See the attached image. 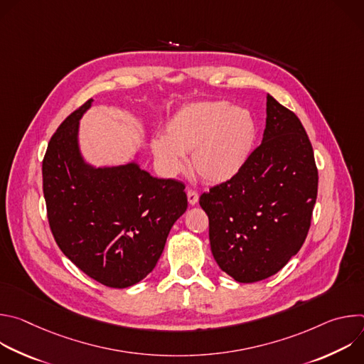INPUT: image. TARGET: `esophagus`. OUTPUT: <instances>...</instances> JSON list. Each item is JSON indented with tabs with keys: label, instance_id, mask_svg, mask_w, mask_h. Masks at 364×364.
Returning <instances> with one entry per match:
<instances>
[{
	"label": "esophagus",
	"instance_id": "34e87169",
	"mask_svg": "<svg viewBox=\"0 0 364 364\" xmlns=\"http://www.w3.org/2000/svg\"><path fill=\"white\" fill-rule=\"evenodd\" d=\"M187 200L191 205H194L197 201H198V194L194 191V190H188L187 191Z\"/></svg>",
	"mask_w": 364,
	"mask_h": 364
}]
</instances>
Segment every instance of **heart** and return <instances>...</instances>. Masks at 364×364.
Wrapping results in <instances>:
<instances>
[{"mask_svg":"<svg viewBox=\"0 0 364 364\" xmlns=\"http://www.w3.org/2000/svg\"><path fill=\"white\" fill-rule=\"evenodd\" d=\"M257 138L250 111L226 100L191 103L164 127L163 138L151 142L155 164L168 177L178 174L190 154L193 171L210 184L235 178L247 164Z\"/></svg>","mask_w":364,"mask_h":364,"instance_id":"1","label":"heart"}]
</instances>
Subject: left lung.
Here are the masks:
<instances>
[{
    "mask_svg": "<svg viewBox=\"0 0 364 364\" xmlns=\"http://www.w3.org/2000/svg\"><path fill=\"white\" fill-rule=\"evenodd\" d=\"M317 190L314 151L301 121L268 95L262 144L235 178L200 196L220 269L242 284L281 271L308 235Z\"/></svg>",
    "mask_w": 364,
    "mask_h": 364,
    "instance_id": "8db88e82",
    "label": "left lung"
}]
</instances>
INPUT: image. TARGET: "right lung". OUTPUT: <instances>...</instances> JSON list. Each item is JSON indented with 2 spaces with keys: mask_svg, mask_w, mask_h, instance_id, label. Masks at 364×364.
Listing matches in <instances>:
<instances>
[{
  "mask_svg": "<svg viewBox=\"0 0 364 364\" xmlns=\"http://www.w3.org/2000/svg\"><path fill=\"white\" fill-rule=\"evenodd\" d=\"M92 99L51 136L43 160L47 219L56 243L92 279L128 288L157 265L176 220L187 210L184 184L152 177L136 163L87 164L79 121Z\"/></svg>",
  "mask_w": 364,
  "mask_h": 364,
  "instance_id": "obj_1",
  "label": "right lung"
}]
</instances>
